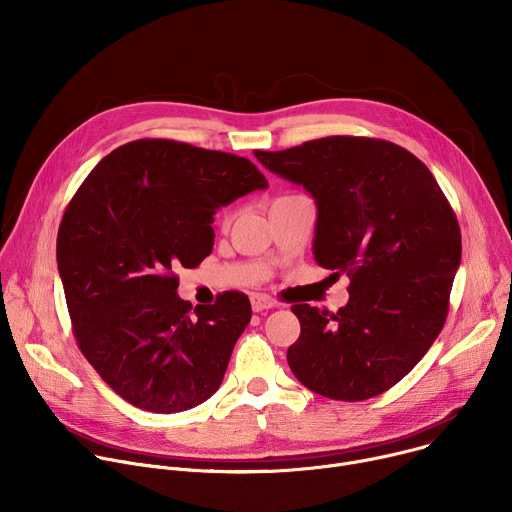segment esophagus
Masks as SVG:
<instances>
[{
  "instance_id": "34e87169",
  "label": "esophagus",
  "mask_w": 512,
  "mask_h": 512,
  "mask_svg": "<svg viewBox=\"0 0 512 512\" xmlns=\"http://www.w3.org/2000/svg\"><path fill=\"white\" fill-rule=\"evenodd\" d=\"M275 300H271L269 296H263V294H253L251 296V308L253 312H263V310H271L275 308Z\"/></svg>"
}]
</instances>
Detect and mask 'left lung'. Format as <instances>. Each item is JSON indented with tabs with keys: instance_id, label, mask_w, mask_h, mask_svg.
<instances>
[{
	"instance_id": "8db88e82",
	"label": "left lung",
	"mask_w": 512,
	"mask_h": 512,
	"mask_svg": "<svg viewBox=\"0 0 512 512\" xmlns=\"http://www.w3.org/2000/svg\"><path fill=\"white\" fill-rule=\"evenodd\" d=\"M255 156L314 196L316 263L350 277L336 314L291 306L302 326L291 373L336 401L385 393L446 324L462 257L454 208L427 166L385 139L330 135Z\"/></svg>"
}]
</instances>
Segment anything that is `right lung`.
<instances>
[{
  "label": "right lung",
  "mask_w": 512,
  "mask_h": 512,
  "mask_svg": "<svg viewBox=\"0 0 512 512\" xmlns=\"http://www.w3.org/2000/svg\"><path fill=\"white\" fill-rule=\"evenodd\" d=\"M267 188L241 156L137 139L105 156L68 202L56 261L77 344L127 403L176 413L221 387L251 320L241 291L212 306L178 298V267L212 253L214 214Z\"/></svg>",
  "instance_id": "1"
}]
</instances>
